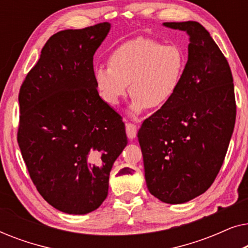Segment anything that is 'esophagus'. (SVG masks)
Masks as SVG:
<instances>
[{
    "mask_svg": "<svg viewBox=\"0 0 248 248\" xmlns=\"http://www.w3.org/2000/svg\"><path fill=\"white\" fill-rule=\"evenodd\" d=\"M125 128H126V135L128 139H134L137 137L138 133V126L133 123H126L125 125Z\"/></svg>",
    "mask_w": 248,
    "mask_h": 248,
    "instance_id": "esophagus-1",
    "label": "esophagus"
}]
</instances>
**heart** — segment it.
Here are the masks:
<instances>
[{
  "instance_id": "obj_1",
  "label": "heart",
  "mask_w": 248,
  "mask_h": 248,
  "mask_svg": "<svg viewBox=\"0 0 248 248\" xmlns=\"http://www.w3.org/2000/svg\"><path fill=\"white\" fill-rule=\"evenodd\" d=\"M107 66L93 70V82L105 104L116 107L127 93L133 96L128 108L132 116L145 108L158 109L168 104L182 86L187 59L175 44L138 37L117 46Z\"/></svg>"
}]
</instances>
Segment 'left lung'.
Returning <instances> with one entry per match:
<instances>
[{"label":"left lung","mask_w":248,"mask_h":248,"mask_svg":"<svg viewBox=\"0 0 248 248\" xmlns=\"http://www.w3.org/2000/svg\"><path fill=\"white\" fill-rule=\"evenodd\" d=\"M188 35V57L175 97L147 118L138 138L149 192L182 204L208 189L225 160L236 120L229 64L196 21L164 22Z\"/></svg>","instance_id":"1"}]
</instances>
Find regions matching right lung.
I'll list each match as a JSON object with an SVG mask.
<instances>
[{
    "label": "right lung",
    "mask_w": 248,
    "mask_h": 248,
    "mask_svg": "<svg viewBox=\"0 0 248 248\" xmlns=\"http://www.w3.org/2000/svg\"><path fill=\"white\" fill-rule=\"evenodd\" d=\"M109 30L104 22L56 32L20 88L22 158L39 194L69 215L99 208L127 144L121 115L93 82V55Z\"/></svg>",
    "instance_id": "add662e5"
}]
</instances>
